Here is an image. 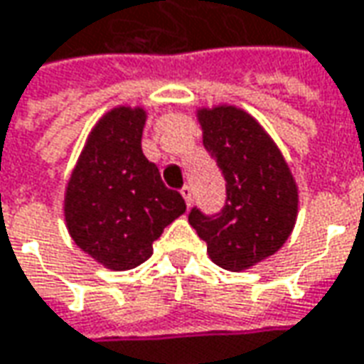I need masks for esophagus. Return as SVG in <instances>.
<instances>
[{"label": "esophagus", "instance_id": "esophagus-1", "mask_svg": "<svg viewBox=\"0 0 364 364\" xmlns=\"http://www.w3.org/2000/svg\"><path fill=\"white\" fill-rule=\"evenodd\" d=\"M180 194H182V198L186 200L188 206H190V204H192V188L188 186V184H184V186H182V190H180Z\"/></svg>", "mask_w": 364, "mask_h": 364}]
</instances>
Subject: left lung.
<instances>
[{"mask_svg": "<svg viewBox=\"0 0 364 364\" xmlns=\"http://www.w3.org/2000/svg\"><path fill=\"white\" fill-rule=\"evenodd\" d=\"M202 144L226 182L220 212L192 208L188 222L212 262L245 270L274 255L294 228L299 192L289 166L255 118L232 106L200 109Z\"/></svg>", "mask_w": 364, "mask_h": 364, "instance_id": "left-lung-1", "label": "left lung"}]
</instances>
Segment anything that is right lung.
<instances>
[{
	"label": "right lung",
	"mask_w": 364,
	"mask_h": 364,
	"mask_svg": "<svg viewBox=\"0 0 364 364\" xmlns=\"http://www.w3.org/2000/svg\"><path fill=\"white\" fill-rule=\"evenodd\" d=\"M142 108H116L92 130L65 190V222L85 255L114 270L152 256L154 240L186 210L142 154Z\"/></svg>",
	"instance_id": "obj_1"
}]
</instances>
